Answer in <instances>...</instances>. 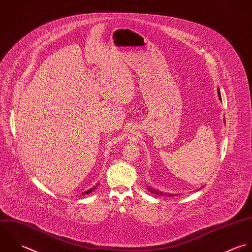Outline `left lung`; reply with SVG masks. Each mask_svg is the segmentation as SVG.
<instances>
[{"instance_id":"8db88e82","label":"left lung","mask_w":252,"mask_h":252,"mask_svg":"<svg viewBox=\"0 0 252 252\" xmlns=\"http://www.w3.org/2000/svg\"><path fill=\"white\" fill-rule=\"evenodd\" d=\"M218 93H219V97H221V94H220V92L218 91ZM149 189H150V191L151 192H154V193H158V194H160V195H162V194H164V193H162V192H160V191H157V190H155V189H150V188H148ZM165 196H172V195H175V194H164Z\"/></svg>"}]
</instances>
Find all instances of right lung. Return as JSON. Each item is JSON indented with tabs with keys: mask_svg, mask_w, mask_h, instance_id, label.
Listing matches in <instances>:
<instances>
[{
	"mask_svg": "<svg viewBox=\"0 0 252 252\" xmlns=\"http://www.w3.org/2000/svg\"><path fill=\"white\" fill-rule=\"evenodd\" d=\"M98 185H96V186H94V188H92V189H88V190H86L85 192H83V194H88V193H91V192H93L95 189H96V187H97Z\"/></svg>",
	"mask_w": 252,
	"mask_h": 252,
	"instance_id": "add662e5",
	"label": "right lung"
}]
</instances>
